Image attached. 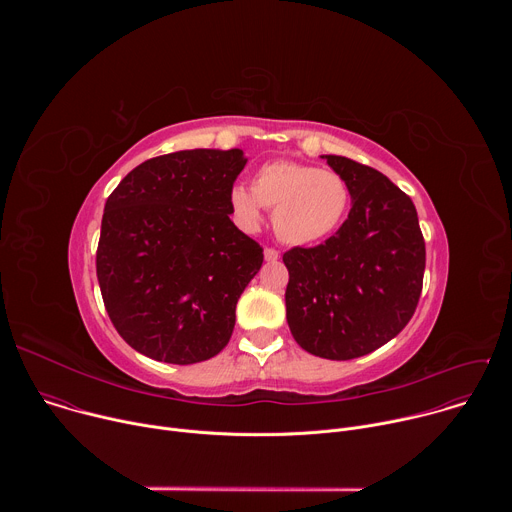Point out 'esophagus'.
Segmentation results:
<instances>
[{"mask_svg":"<svg viewBox=\"0 0 512 512\" xmlns=\"http://www.w3.org/2000/svg\"><path fill=\"white\" fill-rule=\"evenodd\" d=\"M263 255H265V261H267V263H275V261L279 259V253H277L275 249H265Z\"/></svg>","mask_w":512,"mask_h":512,"instance_id":"1","label":"esophagus"}]
</instances>
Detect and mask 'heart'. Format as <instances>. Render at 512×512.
I'll list each match as a JSON object with an SVG mask.
<instances>
[{
	"instance_id": "1",
	"label": "heart",
	"mask_w": 512,
	"mask_h": 512,
	"mask_svg": "<svg viewBox=\"0 0 512 512\" xmlns=\"http://www.w3.org/2000/svg\"><path fill=\"white\" fill-rule=\"evenodd\" d=\"M229 204L237 223L255 229L263 206L273 208V231L291 247H308L330 239L350 206L346 180L332 170L296 162H271L255 172L253 188L235 184Z\"/></svg>"
}]
</instances>
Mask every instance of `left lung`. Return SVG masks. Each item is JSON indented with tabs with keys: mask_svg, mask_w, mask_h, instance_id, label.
<instances>
[{
	"mask_svg": "<svg viewBox=\"0 0 512 512\" xmlns=\"http://www.w3.org/2000/svg\"><path fill=\"white\" fill-rule=\"evenodd\" d=\"M340 174L352 208L326 243L283 255L285 316L310 354L350 360L395 338L411 320L425 271V243L411 198L375 168L320 156Z\"/></svg>",
	"mask_w": 512,
	"mask_h": 512,
	"instance_id": "obj_1",
	"label": "left lung"
}]
</instances>
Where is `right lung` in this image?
<instances>
[{"instance_id": "1", "label": "right lung", "mask_w": 512, "mask_h": 512, "mask_svg": "<svg viewBox=\"0 0 512 512\" xmlns=\"http://www.w3.org/2000/svg\"><path fill=\"white\" fill-rule=\"evenodd\" d=\"M243 150H184L133 168L105 202L97 279L121 338L160 362L221 352L263 249L231 221Z\"/></svg>"}]
</instances>
